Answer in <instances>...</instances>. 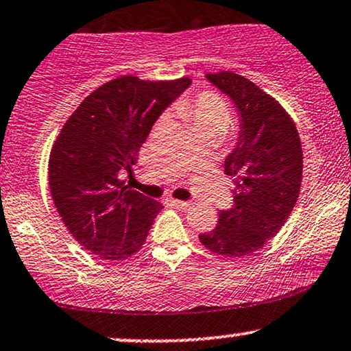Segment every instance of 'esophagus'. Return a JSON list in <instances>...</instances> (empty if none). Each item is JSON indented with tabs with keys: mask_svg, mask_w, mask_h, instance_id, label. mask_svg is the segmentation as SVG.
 Masks as SVG:
<instances>
[{
	"mask_svg": "<svg viewBox=\"0 0 351 351\" xmlns=\"http://www.w3.org/2000/svg\"><path fill=\"white\" fill-rule=\"evenodd\" d=\"M171 204L175 207L183 208V210H188V208L191 207V202L189 201H176V199H171Z\"/></svg>",
	"mask_w": 351,
	"mask_h": 351,
	"instance_id": "34e87169",
	"label": "esophagus"
}]
</instances>
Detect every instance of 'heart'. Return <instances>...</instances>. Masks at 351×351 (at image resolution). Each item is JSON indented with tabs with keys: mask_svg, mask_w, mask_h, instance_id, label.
<instances>
[{
	"mask_svg": "<svg viewBox=\"0 0 351 351\" xmlns=\"http://www.w3.org/2000/svg\"><path fill=\"white\" fill-rule=\"evenodd\" d=\"M181 118L196 128H210V130L223 131L230 123V108L223 99L217 94H201L197 97H186L178 104Z\"/></svg>",
	"mask_w": 351,
	"mask_h": 351,
	"instance_id": "b5f03b06",
	"label": "heart"
}]
</instances>
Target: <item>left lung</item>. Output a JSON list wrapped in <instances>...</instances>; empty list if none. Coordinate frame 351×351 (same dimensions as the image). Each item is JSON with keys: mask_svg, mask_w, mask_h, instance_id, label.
Here are the masks:
<instances>
[{"mask_svg": "<svg viewBox=\"0 0 351 351\" xmlns=\"http://www.w3.org/2000/svg\"><path fill=\"white\" fill-rule=\"evenodd\" d=\"M206 77L237 105L239 132L225 158V175L234 178L233 206L220 210L215 228L199 239L215 254L247 256L280 232L293 210L303 150L290 114L254 82L230 71Z\"/></svg>", "mask_w": 351, "mask_h": 351, "instance_id": "left-lung-1", "label": "left lung"}]
</instances>
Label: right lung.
Segmentation results:
<instances>
[{
  "label": "right lung",
  "instance_id": "add662e5",
  "mask_svg": "<svg viewBox=\"0 0 351 351\" xmlns=\"http://www.w3.org/2000/svg\"><path fill=\"white\" fill-rule=\"evenodd\" d=\"M191 86L121 76L95 88L53 144L48 183L61 220L84 250L123 261L143 247L163 206L130 189L131 171L154 123Z\"/></svg>",
  "mask_w": 351,
  "mask_h": 351
}]
</instances>
